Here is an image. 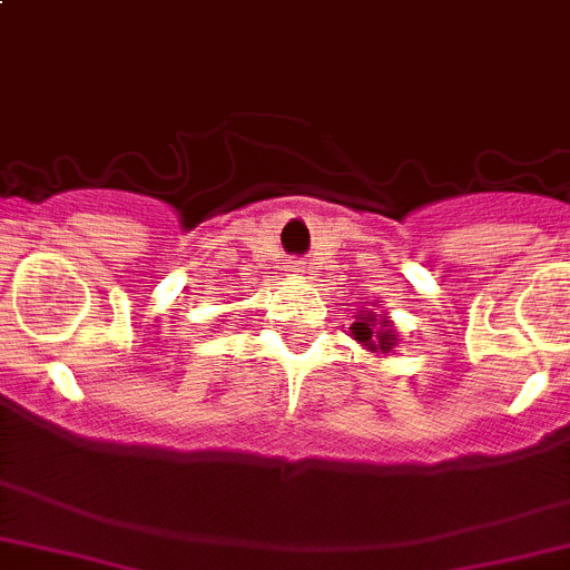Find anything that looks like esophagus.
<instances>
[{"label":"esophagus","instance_id":"34e87169","mask_svg":"<svg viewBox=\"0 0 570 570\" xmlns=\"http://www.w3.org/2000/svg\"><path fill=\"white\" fill-rule=\"evenodd\" d=\"M289 273H295V275L306 273V269H303V262H292V264H289Z\"/></svg>","mask_w":570,"mask_h":570}]
</instances>
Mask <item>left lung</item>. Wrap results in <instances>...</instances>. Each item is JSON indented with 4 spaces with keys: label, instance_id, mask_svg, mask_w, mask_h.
I'll return each mask as SVG.
<instances>
[{
    "label": "left lung",
    "instance_id": "obj_1",
    "mask_svg": "<svg viewBox=\"0 0 570 570\" xmlns=\"http://www.w3.org/2000/svg\"><path fill=\"white\" fill-rule=\"evenodd\" d=\"M351 336L370 353L390 356L397 345V331L390 317H379L375 312H358L356 323L351 325Z\"/></svg>",
    "mask_w": 570,
    "mask_h": 570
}]
</instances>
